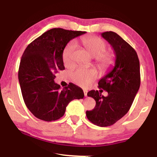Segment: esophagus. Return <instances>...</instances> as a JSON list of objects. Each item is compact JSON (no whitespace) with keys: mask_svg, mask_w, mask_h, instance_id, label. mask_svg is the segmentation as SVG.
Returning a JSON list of instances; mask_svg holds the SVG:
<instances>
[{"mask_svg":"<svg viewBox=\"0 0 157 157\" xmlns=\"http://www.w3.org/2000/svg\"><path fill=\"white\" fill-rule=\"evenodd\" d=\"M87 91L86 90H84V95H85V97H86L87 96Z\"/></svg>","mask_w":157,"mask_h":157,"instance_id":"obj_1","label":"esophagus"}]
</instances>
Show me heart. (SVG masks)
I'll list each match as a JSON object with an SVG mask.
<instances>
[{"label":"heart","instance_id":"1","mask_svg":"<svg viewBox=\"0 0 157 157\" xmlns=\"http://www.w3.org/2000/svg\"><path fill=\"white\" fill-rule=\"evenodd\" d=\"M81 42L93 57H95L98 67L102 71H107L114 64L115 57L112 52L105 51L107 45L98 36L83 37ZM77 47L75 40L69 41L63 50L62 59L64 65L71 66L73 64V55ZM97 78V72L94 69L79 68L71 73V78L77 84L87 87Z\"/></svg>","mask_w":157,"mask_h":157}]
</instances>
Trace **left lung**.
<instances>
[{
    "label": "left lung",
    "instance_id": "1",
    "mask_svg": "<svg viewBox=\"0 0 157 157\" xmlns=\"http://www.w3.org/2000/svg\"><path fill=\"white\" fill-rule=\"evenodd\" d=\"M101 36L112 47L115 64L98 82L108 95L105 97L95 90L88 92L87 95L94 98L96 105L86 114L95 125L107 127L123 118L131 107L140 87V63L135 50L118 34L109 31Z\"/></svg>",
    "mask_w": 157,
    "mask_h": 157
}]
</instances>
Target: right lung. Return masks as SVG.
<instances>
[{"label": "right lung", "instance_id": "right-lung-1", "mask_svg": "<svg viewBox=\"0 0 157 157\" xmlns=\"http://www.w3.org/2000/svg\"><path fill=\"white\" fill-rule=\"evenodd\" d=\"M86 32L53 28L31 42L21 57L18 81L26 107L40 120L50 122L64 115L68 103L82 99L80 87L71 83L61 89L55 74L64 70L63 50L71 39Z\"/></svg>", "mask_w": 157, "mask_h": 157}]
</instances>
